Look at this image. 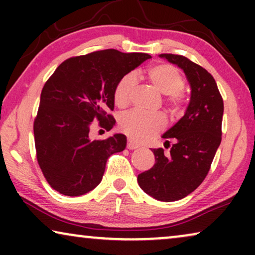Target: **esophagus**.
Returning a JSON list of instances; mask_svg holds the SVG:
<instances>
[{
    "label": "esophagus",
    "mask_w": 255,
    "mask_h": 255,
    "mask_svg": "<svg viewBox=\"0 0 255 255\" xmlns=\"http://www.w3.org/2000/svg\"><path fill=\"white\" fill-rule=\"evenodd\" d=\"M127 147H128V149H135V148L139 147V145H137V144H135V142H133L132 140H128Z\"/></svg>",
    "instance_id": "esophagus-1"
}]
</instances>
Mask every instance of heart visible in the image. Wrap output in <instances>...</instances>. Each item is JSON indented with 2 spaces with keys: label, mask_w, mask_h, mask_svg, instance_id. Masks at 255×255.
Listing matches in <instances>:
<instances>
[{
  "label": "heart",
  "mask_w": 255,
  "mask_h": 255,
  "mask_svg": "<svg viewBox=\"0 0 255 255\" xmlns=\"http://www.w3.org/2000/svg\"><path fill=\"white\" fill-rule=\"evenodd\" d=\"M147 79L152 86L165 97V106L174 118L182 116L187 108V97L183 93L186 79L176 66L172 64H158L147 71ZM137 86L134 73H128L117 82L114 90V102L118 108L128 106ZM118 125L131 140L144 142L160 133L166 127L162 115H147L132 110L122 114Z\"/></svg>",
  "instance_id": "b5f03b06"
}]
</instances>
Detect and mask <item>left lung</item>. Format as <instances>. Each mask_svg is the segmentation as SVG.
I'll use <instances>...</instances> for the list:
<instances>
[{
    "label": "left lung",
    "instance_id": "left-lung-1",
    "mask_svg": "<svg viewBox=\"0 0 255 255\" xmlns=\"http://www.w3.org/2000/svg\"><path fill=\"white\" fill-rule=\"evenodd\" d=\"M160 57L186 73L191 87L190 103L184 116L162 135L168 147L173 141L169 155L163 148L152 149L154 166L139 174L137 180L149 196L173 202L193 193L208 175L222 141L224 103L214 76L207 69L183 55L163 53Z\"/></svg>",
    "mask_w": 255,
    "mask_h": 255
}]
</instances>
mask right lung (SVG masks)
I'll return each instance as SVG.
<instances>
[{
  "mask_svg": "<svg viewBox=\"0 0 255 255\" xmlns=\"http://www.w3.org/2000/svg\"><path fill=\"white\" fill-rule=\"evenodd\" d=\"M151 58L114 48L66 59L41 90L33 122L38 165L48 184L80 196L101 182L108 158L127 146L124 134L90 140L95 122L109 131L116 123L114 90L125 74Z\"/></svg>",
  "mask_w": 255,
  "mask_h": 255,
  "instance_id": "obj_1",
  "label": "right lung"
}]
</instances>
